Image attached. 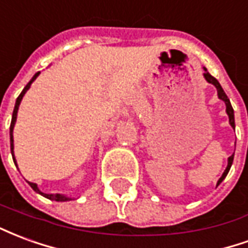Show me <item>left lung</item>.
<instances>
[{
	"mask_svg": "<svg viewBox=\"0 0 248 248\" xmlns=\"http://www.w3.org/2000/svg\"><path fill=\"white\" fill-rule=\"evenodd\" d=\"M203 70H204V74H203V77H204V79L208 82V83H211V85H214V86L217 87V93H218V98L219 99H222L224 102V105H226V113H227V115H229V122L230 124H231V127L235 130V118H234V108H232V106H231V103H230V99L227 98V95H226V93L223 92V89H222V86H220V83L218 82V79H215L210 73L207 71V69L206 67H203ZM232 161H234V154L230 156L229 159H227V167H226V170L223 171V174H222V177L219 178V181L217 185H220V183L223 182V179L226 177H227V174H229L230 169H231V165H232Z\"/></svg>",
	"mask_w": 248,
	"mask_h": 248,
	"instance_id": "1",
	"label": "left lung"
}]
</instances>
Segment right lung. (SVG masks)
<instances>
[{"label": "right lung", "instance_id": "obj_1", "mask_svg": "<svg viewBox=\"0 0 248 248\" xmlns=\"http://www.w3.org/2000/svg\"><path fill=\"white\" fill-rule=\"evenodd\" d=\"M40 73H41V71H38V73H35L34 76H33V78L30 79L29 83H28V85L24 87V90L21 92V94H19L18 98H17V101H16V105H14L13 115H12V124H10V151H12V156H13V161H14V163H16V166H17V161H16V158H14L13 129H14V124H16V121H17V113H18V108H19V105H21V101H22V98H24L25 93L29 90L30 86H31V83H33V82L37 79V77L40 76ZM29 185L35 192H38V194H41L42 197L47 198V199H50V201H56V202H67V201H71V199H73L71 197H66V195H63V194H45V192L41 191L40 188H38V186H37L35 183L29 182Z\"/></svg>", "mask_w": 248, "mask_h": 248}]
</instances>
